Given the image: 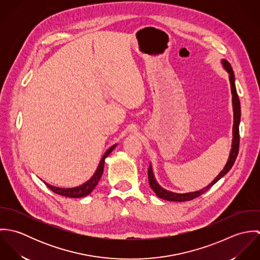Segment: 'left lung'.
<instances>
[{
    "mask_svg": "<svg viewBox=\"0 0 260 260\" xmlns=\"http://www.w3.org/2000/svg\"><path fill=\"white\" fill-rule=\"evenodd\" d=\"M221 65H222L223 69L228 73V78H229V83H230V89H231V95H232V109H233V126H232V143H231V149H230V153L227 159V162L224 166L222 170L220 171V173L205 187H203L200 190L197 191H192V192H186V193H176V192H172L169 190L164 189L162 186L157 182L155 175H154V171H153V167L152 164L150 163L148 170V179L149 185L151 187V189L155 192V194L159 197L162 198L164 200H168V201H189L192 200L198 196H200L201 194H203L204 192H206L211 186L214 185L219 179H221L225 174H227V172L231 169V167L233 166L235 159L237 157L238 154V150H239V123H240V117H241V110H240V102H239V98L236 92V87H235V77L233 70L230 66V64L225 60H221Z\"/></svg>",
    "mask_w": 260,
    "mask_h": 260,
    "instance_id": "1",
    "label": "left lung"
}]
</instances>
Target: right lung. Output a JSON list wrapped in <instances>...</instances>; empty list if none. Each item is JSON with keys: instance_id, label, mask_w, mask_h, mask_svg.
I'll return each instance as SVG.
<instances>
[{"instance_id": "right-lung-1", "label": "right lung", "mask_w": 260, "mask_h": 260, "mask_svg": "<svg viewBox=\"0 0 260 260\" xmlns=\"http://www.w3.org/2000/svg\"><path fill=\"white\" fill-rule=\"evenodd\" d=\"M117 146V143L112 145L111 147L106 150V152L104 153V155L102 156L96 171L94 172V174L92 175V177L86 181L85 183L81 184V185L76 186V187H71V188H62V187H56V186L51 185L49 183L44 182L46 185L48 186L49 189H51L53 192L59 194V195H63L66 197H71V198H80V197H84L89 195L98 184L102 174H103V170H104V164H105V159L109 156V154Z\"/></svg>"}]
</instances>
